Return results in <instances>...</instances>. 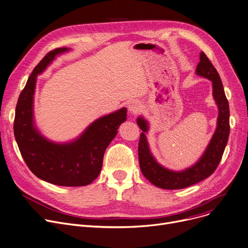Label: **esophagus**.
<instances>
[{
	"label": "esophagus",
	"instance_id": "34e87169",
	"mask_svg": "<svg viewBox=\"0 0 248 248\" xmlns=\"http://www.w3.org/2000/svg\"><path fill=\"white\" fill-rule=\"evenodd\" d=\"M141 103L139 102V101H132L130 104H129V106H128V108H129V111L132 113V114H137L139 111H140V109H141Z\"/></svg>",
	"mask_w": 248,
	"mask_h": 248
}]
</instances>
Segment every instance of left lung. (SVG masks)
Segmentation results:
<instances>
[{"label": "left lung", "mask_w": 248, "mask_h": 248, "mask_svg": "<svg viewBox=\"0 0 248 248\" xmlns=\"http://www.w3.org/2000/svg\"><path fill=\"white\" fill-rule=\"evenodd\" d=\"M199 75L213 81L214 98L218 107L217 127L201 160L183 172H173L159 165L152 156L147 143L145 133L148 123L142 117L137 119V124L143 131L140 135L138 155L139 164L144 177L158 187L165 189H180L193 186L211 176L217 168L230 136V106L226 99L223 85L216 67L203 51L200 54V62L197 66Z\"/></svg>", "instance_id": "8db88e82"}]
</instances>
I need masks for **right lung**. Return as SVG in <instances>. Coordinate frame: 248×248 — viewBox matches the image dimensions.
<instances>
[{"mask_svg":"<svg viewBox=\"0 0 248 248\" xmlns=\"http://www.w3.org/2000/svg\"><path fill=\"white\" fill-rule=\"evenodd\" d=\"M66 50V47L50 50L33 68L16 103L14 133L22 157L32 174L53 185L80 186L98 177L105 150L126 120L127 109L122 108L93 122L74 142L54 144L45 139L32 123L35 78L56 54Z\"/></svg>","mask_w":248,"mask_h":248,"instance_id":"right-lung-1","label":"right lung"}]
</instances>
